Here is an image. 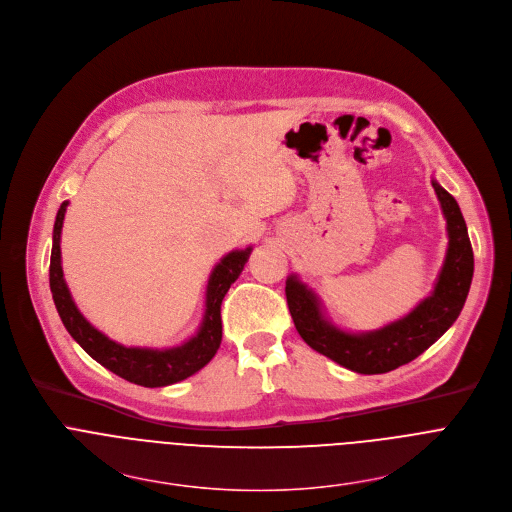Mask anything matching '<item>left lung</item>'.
I'll list each match as a JSON object with an SVG mask.
<instances>
[{"mask_svg": "<svg viewBox=\"0 0 512 512\" xmlns=\"http://www.w3.org/2000/svg\"><path fill=\"white\" fill-rule=\"evenodd\" d=\"M432 187L446 219L448 247L434 289L400 319L370 331L342 329L327 317L321 297L299 275L287 277L289 313L311 350L356 374H386L426 352L456 321L472 283L474 255L456 199L436 179Z\"/></svg>", "mask_w": 512, "mask_h": 512, "instance_id": "obj_1", "label": "left lung"}]
</instances>
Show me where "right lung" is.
<instances>
[{
    "label": "right lung",
    "instance_id": "add662e5",
    "mask_svg": "<svg viewBox=\"0 0 512 512\" xmlns=\"http://www.w3.org/2000/svg\"><path fill=\"white\" fill-rule=\"evenodd\" d=\"M64 201L58 209L54 233H52V257H50V289L58 309V315L74 337V342L100 366L114 372L116 376L144 386L162 388L187 380L189 376L203 370L217 354L223 337L221 325V303L229 287L241 275L253 247L233 249L213 267L205 289V311L199 329L187 337L183 344L170 348H146V346H124L114 342L98 327H94L78 309L62 271V227L68 209Z\"/></svg>",
    "mask_w": 512,
    "mask_h": 512
}]
</instances>
